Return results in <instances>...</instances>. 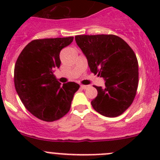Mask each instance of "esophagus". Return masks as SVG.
Segmentation results:
<instances>
[{
	"label": "esophagus",
	"instance_id": "esophagus-1",
	"mask_svg": "<svg viewBox=\"0 0 160 160\" xmlns=\"http://www.w3.org/2000/svg\"><path fill=\"white\" fill-rule=\"evenodd\" d=\"M88 86H86V85H80V88H81L82 89H83V90L87 89V88H88Z\"/></svg>",
	"mask_w": 160,
	"mask_h": 160
}]
</instances>
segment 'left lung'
Segmentation results:
<instances>
[{
    "mask_svg": "<svg viewBox=\"0 0 160 160\" xmlns=\"http://www.w3.org/2000/svg\"><path fill=\"white\" fill-rule=\"evenodd\" d=\"M75 40L90 71L105 80V88L94 86L98 96L92 107L106 117L121 115L132 104L138 88V64L134 51L114 35H77Z\"/></svg>",
    "mask_w": 160,
    "mask_h": 160,
    "instance_id": "8db88e82",
    "label": "left lung"
}]
</instances>
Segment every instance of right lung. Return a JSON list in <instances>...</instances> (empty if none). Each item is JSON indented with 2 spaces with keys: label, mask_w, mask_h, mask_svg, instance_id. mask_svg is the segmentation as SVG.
<instances>
[{
  "label": "right lung",
  "mask_w": 160,
  "mask_h": 160,
  "mask_svg": "<svg viewBox=\"0 0 160 160\" xmlns=\"http://www.w3.org/2000/svg\"><path fill=\"white\" fill-rule=\"evenodd\" d=\"M73 37L35 39L19 55L14 66L16 91L31 114L40 120L53 122L70 111L73 95L80 88L74 82L62 86L53 74L60 67V51Z\"/></svg>",
  "instance_id": "add662e5"
}]
</instances>
